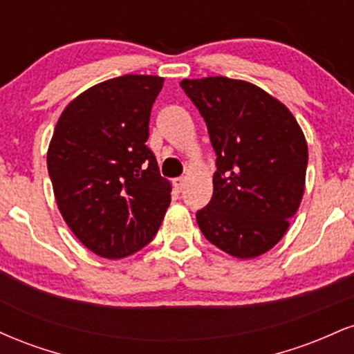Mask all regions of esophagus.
Instances as JSON below:
<instances>
[{"label": "esophagus", "mask_w": 354, "mask_h": 354, "mask_svg": "<svg viewBox=\"0 0 354 354\" xmlns=\"http://www.w3.org/2000/svg\"><path fill=\"white\" fill-rule=\"evenodd\" d=\"M185 178H174L173 180V188L178 191V193H180V191H183L185 189Z\"/></svg>", "instance_id": "esophagus-1"}]
</instances>
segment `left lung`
Masks as SVG:
<instances>
[{"mask_svg": "<svg viewBox=\"0 0 354 354\" xmlns=\"http://www.w3.org/2000/svg\"><path fill=\"white\" fill-rule=\"evenodd\" d=\"M216 153L213 198L196 213L201 233L234 258L265 254L303 200L308 145L281 101L243 80H183Z\"/></svg>", "mask_w": 354, "mask_h": 354, "instance_id": "left-lung-1", "label": "left lung"}]
</instances>
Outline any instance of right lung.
Listing matches in <instances>:
<instances>
[{
    "label": "right lung",
    "instance_id": "add662e5",
    "mask_svg": "<svg viewBox=\"0 0 354 354\" xmlns=\"http://www.w3.org/2000/svg\"><path fill=\"white\" fill-rule=\"evenodd\" d=\"M165 80L124 75L95 84L64 108L48 148L61 216L93 253L129 256L151 241L171 203L146 146Z\"/></svg>",
    "mask_w": 354,
    "mask_h": 354
}]
</instances>
